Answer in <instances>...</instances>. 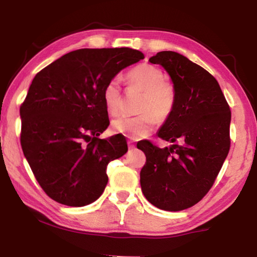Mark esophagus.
I'll return each mask as SVG.
<instances>
[{
  "mask_svg": "<svg viewBox=\"0 0 257 257\" xmlns=\"http://www.w3.org/2000/svg\"><path fill=\"white\" fill-rule=\"evenodd\" d=\"M128 147H129V150H134L135 147V144H134V142H132V141H128Z\"/></svg>",
  "mask_w": 257,
  "mask_h": 257,
  "instance_id": "1",
  "label": "esophagus"
}]
</instances>
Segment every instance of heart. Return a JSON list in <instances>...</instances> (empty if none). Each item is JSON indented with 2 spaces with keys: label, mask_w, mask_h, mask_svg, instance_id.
<instances>
[{
  "label": "heart",
  "mask_w": 257,
  "mask_h": 257,
  "mask_svg": "<svg viewBox=\"0 0 257 257\" xmlns=\"http://www.w3.org/2000/svg\"><path fill=\"white\" fill-rule=\"evenodd\" d=\"M129 85L144 92L139 112L136 116L121 115L112 121V130L132 139L147 136L156 123V118L163 120L170 114L175 105V90L165 82V75L160 68L143 63L127 73ZM103 99L110 114H118L121 110V82L118 77L107 81L103 89ZM156 115L154 116V114Z\"/></svg>",
  "instance_id": "b5f03b06"
}]
</instances>
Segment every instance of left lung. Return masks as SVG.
Returning <instances> with one entry per match:
<instances>
[{"label": "left lung", "instance_id": "8db88e82", "mask_svg": "<svg viewBox=\"0 0 257 257\" xmlns=\"http://www.w3.org/2000/svg\"><path fill=\"white\" fill-rule=\"evenodd\" d=\"M170 76L175 105L158 136L172 144L160 149L137 144L146 155L141 171L147 201L164 211H182L205 196L230 149L231 112L219 82L205 69L177 52L152 56Z\"/></svg>", "mask_w": 257, "mask_h": 257}]
</instances>
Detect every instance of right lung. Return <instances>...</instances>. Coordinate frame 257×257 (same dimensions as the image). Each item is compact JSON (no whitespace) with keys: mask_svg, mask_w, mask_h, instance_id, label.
I'll return each instance as SVG.
<instances>
[{"mask_svg":"<svg viewBox=\"0 0 257 257\" xmlns=\"http://www.w3.org/2000/svg\"><path fill=\"white\" fill-rule=\"evenodd\" d=\"M141 51L81 49L37 73L20 107L21 147L43 190L58 203L85 206L103 194L106 167L127 153L122 136L99 139L108 127L103 89Z\"/></svg>","mask_w":257,"mask_h":257,"instance_id":"right-lung-1","label":"right lung"}]
</instances>
